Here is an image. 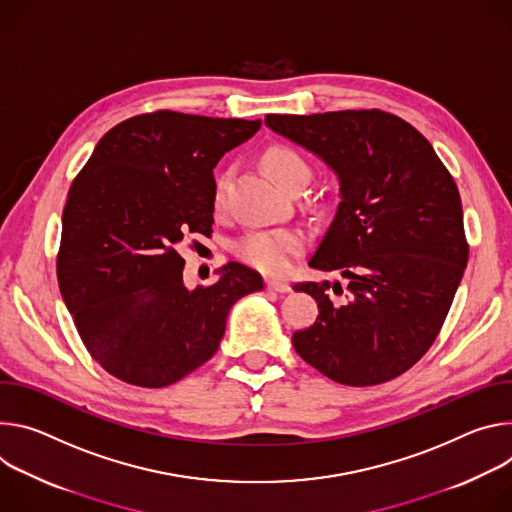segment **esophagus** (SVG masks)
I'll list each match as a JSON object with an SVG mask.
<instances>
[{"instance_id": "esophagus-1", "label": "esophagus", "mask_w": 512, "mask_h": 512, "mask_svg": "<svg viewBox=\"0 0 512 512\" xmlns=\"http://www.w3.org/2000/svg\"><path fill=\"white\" fill-rule=\"evenodd\" d=\"M266 289L272 293H289L291 285L287 280H280V278H268L266 280Z\"/></svg>"}]
</instances>
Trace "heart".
Masks as SVG:
<instances>
[{"mask_svg":"<svg viewBox=\"0 0 512 512\" xmlns=\"http://www.w3.org/2000/svg\"><path fill=\"white\" fill-rule=\"evenodd\" d=\"M264 164L268 168V173L274 177V181L285 189L297 177L309 179V164L293 148L270 146L264 152ZM223 183L225 177H219L215 183V207H219L223 201ZM301 246L303 234L299 230H293V227H280V230H256L242 236L234 244V252L246 264L262 272L278 274L289 268L293 256L301 250Z\"/></svg>","mask_w":512,"mask_h":512,"instance_id":"b5f03b06","label":"heart"}]
</instances>
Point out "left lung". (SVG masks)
Instances as JSON below:
<instances>
[{"instance_id": "obj_1", "label": "left lung", "mask_w": 512, "mask_h": 512, "mask_svg": "<svg viewBox=\"0 0 512 512\" xmlns=\"http://www.w3.org/2000/svg\"><path fill=\"white\" fill-rule=\"evenodd\" d=\"M264 124L339 181V205L309 266L342 274L346 285L293 287L319 307L315 323L293 333L297 354L348 386L401 376L435 342L468 264L456 183L423 134L380 109L270 113Z\"/></svg>"}]
</instances>
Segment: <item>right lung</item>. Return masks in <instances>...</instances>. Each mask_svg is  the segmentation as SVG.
<instances>
[{
  "label": "right lung",
  "mask_w": 512,
  "mask_h": 512,
  "mask_svg": "<svg viewBox=\"0 0 512 512\" xmlns=\"http://www.w3.org/2000/svg\"><path fill=\"white\" fill-rule=\"evenodd\" d=\"M260 120L156 111L111 128L71 185L56 276L89 354L128 384L162 388L219 348L227 313L262 291L240 262L187 289L177 252L213 225V168Z\"/></svg>",
  "instance_id": "add662e5"
}]
</instances>
